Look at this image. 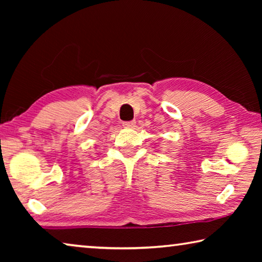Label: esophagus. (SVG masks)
<instances>
[{
    "label": "esophagus",
    "mask_w": 262,
    "mask_h": 262,
    "mask_svg": "<svg viewBox=\"0 0 262 262\" xmlns=\"http://www.w3.org/2000/svg\"><path fill=\"white\" fill-rule=\"evenodd\" d=\"M122 126L125 127V128H133L135 126V121L134 120H132V121H126V122H123L122 123Z\"/></svg>",
    "instance_id": "esophagus-1"
}]
</instances>
